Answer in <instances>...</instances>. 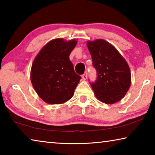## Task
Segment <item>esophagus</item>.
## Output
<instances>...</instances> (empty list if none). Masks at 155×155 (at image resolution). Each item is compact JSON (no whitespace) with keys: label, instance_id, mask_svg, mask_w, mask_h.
<instances>
[{"label":"esophagus","instance_id":"esophagus-1","mask_svg":"<svg viewBox=\"0 0 155 155\" xmlns=\"http://www.w3.org/2000/svg\"><path fill=\"white\" fill-rule=\"evenodd\" d=\"M87 73H85V74H83L82 75V78H83V80L87 79Z\"/></svg>","mask_w":155,"mask_h":155}]
</instances>
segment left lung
I'll return each mask as SVG.
<instances>
[{
    "mask_svg": "<svg viewBox=\"0 0 155 155\" xmlns=\"http://www.w3.org/2000/svg\"><path fill=\"white\" fill-rule=\"evenodd\" d=\"M87 46L98 73L96 81L91 84L97 99L105 104L120 101L131 84L127 61L112 44L103 39L87 41Z\"/></svg>",
    "mask_w": 155,
    "mask_h": 155,
    "instance_id": "left-lung-1",
    "label": "left lung"
}]
</instances>
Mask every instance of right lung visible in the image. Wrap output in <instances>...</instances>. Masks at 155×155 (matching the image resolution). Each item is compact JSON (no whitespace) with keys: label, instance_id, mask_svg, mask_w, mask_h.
Segmentation results:
<instances>
[{"label":"right lung","instance_id":"1","mask_svg":"<svg viewBox=\"0 0 155 155\" xmlns=\"http://www.w3.org/2000/svg\"><path fill=\"white\" fill-rule=\"evenodd\" d=\"M77 44L75 39H54L34 59L31 69V83L45 103L64 104L74 95L81 77L75 73L69 56Z\"/></svg>","mask_w":155,"mask_h":155}]
</instances>
